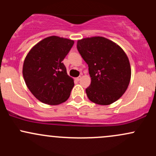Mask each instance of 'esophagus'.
Instances as JSON below:
<instances>
[{
	"label": "esophagus",
	"instance_id": "obj_1",
	"mask_svg": "<svg viewBox=\"0 0 156 156\" xmlns=\"http://www.w3.org/2000/svg\"><path fill=\"white\" fill-rule=\"evenodd\" d=\"M80 78H81V77L79 76V77H78V78H76V80H78V81H79V80H80Z\"/></svg>",
	"mask_w": 156,
	"mask_h": 156
}]
</instances>
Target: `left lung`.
<instances>
[{
  "mask_svg": "<svg viewBox=\"0 0 156 156\" xmlns=\"http://www.w3.org/2000/svg\"><path fill=\"white\" fill-rule=\"evenodd\" d=\"M77 48L89 67L91 84L86 93L98 105H110L122 96L129 85L131 69L126 53L103 37L79 39Z\"/></svg>",
  "mask_w": 156,
  "mask_h": 156,
  "instance_id": "8db88e82",
  "label": "left lung"
}]
</instances>
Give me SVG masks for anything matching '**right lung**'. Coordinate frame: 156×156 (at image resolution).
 Segmentation results:
<instances>
[{"mask_svg":"<svg viewBox=\"0 0 156 156\" xmlns=\"http://www.w3.org/2000/svg\"><path fill=\"white\" fill-rule=\"evenodd\" d=\"M73 44L72 39L51 36L36 44L27 54L23 78L30 92L42 103L58 105L70 95L74 80L62 62Z\"/></svg>","mask_w":156,"mask_h":156,"instance_id":"add662e5","label":"right lung"}]
</instances>
